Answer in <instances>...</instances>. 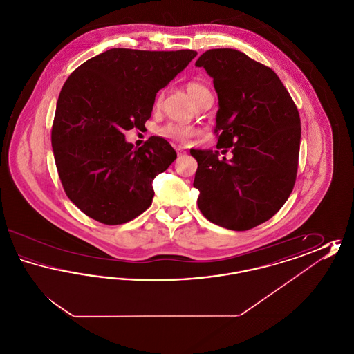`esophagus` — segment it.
<instances>
[{
	"label": "esophagus",
	"mask_w": 354,
	"mask_h": 354,
	"mask_svg": "<svg viewBox=\"0 0 354 354\" xmlns=\"http://www.w3.org/2000/svg\"><path fill=\"white\" fill-rule=\"evenodd\" d=\"M176 153H178V156H185V151L182 147H176Z\"/></svg>",
	"instance_id": "esophagus-1"
}]
</instances>
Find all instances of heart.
Here are the masks:
<instances>
[{"instance_id": "1", "label": "heart", "mask_w": 354, "mask_h": 354, "mask_svg": "<svg viewBox=\"0 0 354 354\" xmlns=\"http://www.w3.org/2000/svg\"><path fill=\"white\" fill-rule=\"evenodd\" d=\"M187 91H188V94H189V97H191L194 103L198 101L205 93H209L207 86H204L201 82H196V81H192V82L187 84ZM160 134L165 138H169L171 140L179 142V143H185L192 136L198 134V129L194 127V126H189V124H183V123H169V124H166L160 129Z\"/></svg>"}]
</instances>
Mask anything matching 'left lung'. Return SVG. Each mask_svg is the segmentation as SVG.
<instances>
[{
	"instance_id": "1",
	"label": "left lung",
	"mask_w": 354,
	"mask_h": 354,
	"mask_svg": "<svg viewBox=\"0 0 354 354\" xmlns=\"http://www.w3.org/2000/svg\"><path fill=\"white\" fill-rule=\"evenodd\" d=\"M195 66L214 78L219 98V152L191 150L198 160L194 187L205 219L232 231L270 220L296 182L301 126L293 100L272 68L235 49L203 53Z\"/></svg>"
}]
</instances>
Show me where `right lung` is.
<instances>
[{
	"instance_id": "add662e5",
	"label": "right lung",
	"mask_w": 354,
	"mask_h": 354,
	"mask_svg": "<svg viewBox=\"0 0 354 354\" xmlns=\"http://www.w3.org/2000/svg\"><path fill=\"white\" fill-rule=\"evenodd\" d=\"M196 54L118 48L70 74L57 102L51 146L64 189L84 215L117 225L151 205L152 180L176 152L160 136L133 149L124 131L145 126L156 93Z\"/></svg>"
}]
</instances>
